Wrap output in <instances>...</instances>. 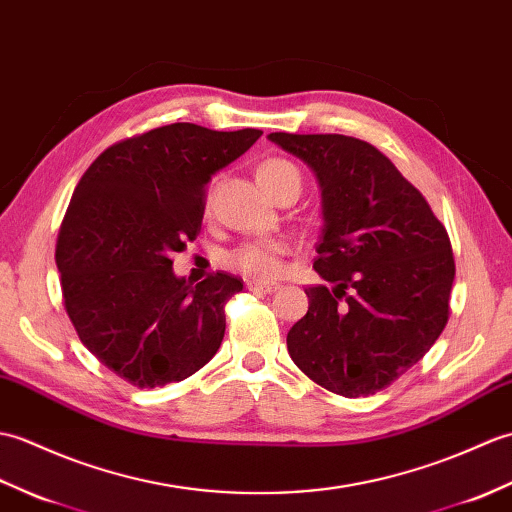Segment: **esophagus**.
<instances>
[{"label": "esophagus", "mask_w": 512, "mask_h": 512, "mask_svg": "<svg viewBox=\"0 0 512 512\" xmlns=\"http://www.w3.org/2000/svg\"><path fill=\"white\" fill-rule=\"evenodd\" d=\"M247 289L249 291H258V293H271L276 291L278 285H274V282H258V280H249L247 282Z\"/></svg>", "instance_id": "1"}]
</instances>
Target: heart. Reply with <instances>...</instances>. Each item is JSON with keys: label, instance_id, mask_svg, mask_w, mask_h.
I'll list each match as a JSON object with an SVG mask.
<instances>
[{"label": "heart", "instance_id": "b5f03b06", "mask_svg": "<svg viewBox=\"0 0 512 512\" xmlns=\"http://www.w3.org/2000/svg\"><path fill=\"white\" fill-rule=\"evenodd\" d=\"M258 181L263 184V188L269 192V195H274L278 188L291 184V181H298L300 184L302 177H300L298 166L293 162L274 157V160H267L260 164ZM285 252H287V245L282 241H252L232 249V252L225 256V263L234 271H238V274L258 282H265L280 274L282 256H285Z\"/></svg>", "mask_w": 512, "mask_h": 512}]
</instances>
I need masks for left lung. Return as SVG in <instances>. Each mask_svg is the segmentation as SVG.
Instances as JSON below:
<instances>
[{"label": "left lung", "mask_w": 512, "mask_h": 512, "mask_svg": "<svg viewBox=\"0 0 512 512\" xmlns=\"http://www.w3.org/2000/svg\"><path fill=\"white\" fill-rule=\"evenodd\" d=\"M322 190L309 311L287 335L306 377L357 399L388 388L434 346L456 276L449 234L425 197L372 144L337 133H269Z\"/></svg>", "instance_id": "obj_1"}]
</instances>
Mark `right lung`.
<instances>
[{
	"label": "right lung",
	"instance_id": "1",
	"mask_svg": "<svg viewBox=\"0 0 512 512\" xmlns=\"http://www.w3.org/2000/svg\"><path fill=\"white\" fill-rule=\"evenodd\" d=\"M263 131L175 122L109 146L85 170L56 241L65 311L81 342L138 388L184 381L217 355L243 280L173 274L195 241L214 173Z\"/></svg>",
	"mask_w": 512,
	"mask_h": 512
}]
</instances>
